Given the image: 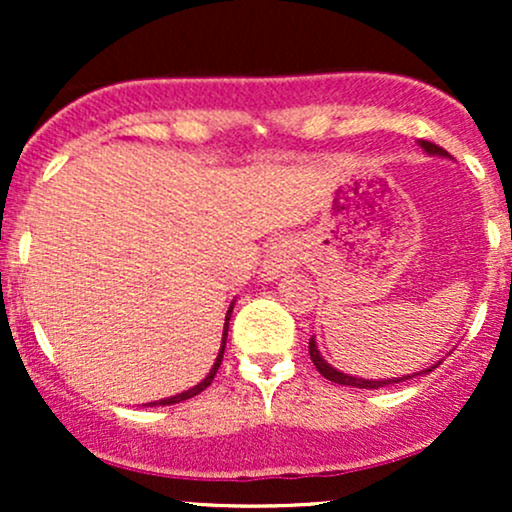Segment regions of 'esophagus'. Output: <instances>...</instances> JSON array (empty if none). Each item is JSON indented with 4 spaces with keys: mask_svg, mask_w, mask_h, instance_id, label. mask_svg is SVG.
Returning a JSON list of instances; mask_svg holds the SVG:
<instances>
[{
    "mask_svg": "<svg viewBox=\"0 0 512 512\" xmlns=\"http://www.w3.org/2000/svg\"><path fill=\"white\" fill-rule=\"evenodd\" d=\"M303 260V248L296 238L286 236L279 238L276 243H272V248L267 250V257H264L262 264V274L267 279H276V276L291 272L296 269Z\"/></svg>",
    "mask_w": 512,
    "mask_h": 512,
    "instance_id": "esophagus-1",
    "label": "esophagus"
}]
</instances>
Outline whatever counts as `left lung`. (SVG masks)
<instances>
[{"label": "left lung", "instance_id": "1", "mask_svg": "<svg viewBox=\"0 0 512 512\" xmlns=\"http://www.w3.org/2000/svg\"><path fill=\"white\" fill-rule=\"evenodd\" d=\"M419 146L421 149L426 151V154H431V156H448V151L445 149H440L438 144H433V142H419ZM308 351H310V361L315 363V368L320 370V375L322 378H327V380H332V383H337V385H351V387H361V390H378V387H385V385H392V383H402V380H409V378H414V375H419V373H414V375H402V378H387V380H363V378H354V375H346V373H342V370H337V368H332L330 363L325 361V358L320 356V351H317V344H315V339H310V344H308ZM438 366V363H436ZM436 366H431L428 370H421V373H431L433 368Z\"/></svg>", "mask_w": 512, "mask_h": 512}]
</instances>
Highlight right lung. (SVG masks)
I'll return each instance as SVG.
<instances>
[{
  "instance_id": "add662e5",
  "label": "right lung",
  "mask_w": 512,
  "mask_h": 512,
  "mask_svg": "<svg viewBox=\"0 0 512 512\" xmlns=\"http://www.w3.org/2000/svg\"><path fill=\"white\" fill-rule=\"evenodd\" d=\"M231 313H233V305H231V308H228V313H226V325H223V339H221V349H219V356H216V363H214V368L209 370V375H207V378H204L202 383H199V385L192 387V390H185V392H180V395H175V397L161 399V402H151V407H156V404H161V407H166V404H178V402H185V399L195 397V395H199V392H202V390H207V387L211 385V380H214L216 370H219L221 361H223V349H226V337H228V320H231Z\"/></svg>"
}]
</instances>
